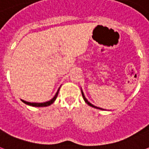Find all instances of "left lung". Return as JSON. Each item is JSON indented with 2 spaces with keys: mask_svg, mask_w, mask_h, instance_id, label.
Returning <instances> with one entry per match:
<instances>
[{
  "mask_svg": "<svg viewBox=\"0 0 149 149\" xmlns=\"http://www.w3.org/2000/svg\"><path fill=\"white\" fill-rule=\"evenodd\" d=\"M81 93H82V96H83V98H84V101H85V102H86V103H87V105H89L90 106H91V107H94V108H95V109H101V108L96 107V106H95V105H92V104H91V103H90V102H88V101H87V98H86V97H85V96H84V92H83V91H82V90H81ZM102 110H104V109H102Z\"/></svg>",
  "mask_w": 149,
  "mask_h": 149,
  "instance_id": "obj_1",
  "label": "left lung"
}]
</instances>
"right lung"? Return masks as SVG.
<instances>
[{
	"label": "right lung",
	"instance_id": "1",
	"mask_svg": "<svg viewBox=\"0 0 149 149\" xmlns=\"http://www.w3.org/2000/svg\"><path fill=\"white\" fill-rule=\"evenodd\" d=\"M59 89L58 90V91L56 92L55 95L54 96V97L51 99L50 101L48 102H43V103H35V102H26L24 100H22V102H24L25 104H26V105H31V106H34V107H45V106H48V105H52V103L55 101V99L57 98V96L58 95V91H59Z\"/></svg>",
	"mask_w": 149,
	"mask_h": 149
}]
</instances>
